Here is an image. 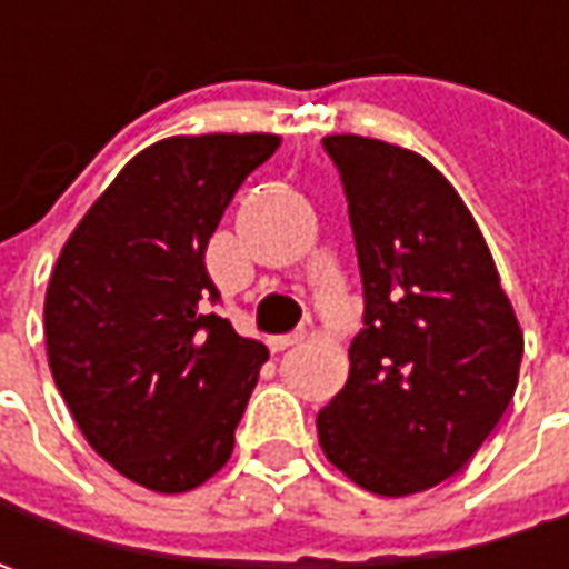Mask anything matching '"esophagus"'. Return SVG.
<instances>
[{
	"label": "esophagus",
	"mask_w": 569,
	"mask_h": 569,
	"mask_svg": "<svg viewBox=\"0 0 569 569\" xmlns=\"http://www.w3.org/2000/svg\"><path fill=\"white\" fill-rule=\"evenodd\" d=\"M297 341H303V332H291V336H274V339H269V348H272V351H284V348H291V345H297Z\"/></svg>",
	"instance_id": "1"
}]
</instances>
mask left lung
Instances as JSON below:
<instances>
[{
	"mask_svg": "<svg viewBox=\"0 0 569 569\" xmlns=\"http://www.w3.org/2000/svg\"><path fill=\"white\" fill-rule=\"evenodd\" d=\"M355 230L363 329L348 382L317 415L326 459L363 491L408 497L452 478L513 402L522 329L491 250L421 154L326 136Z\"/></svg>",
	"mask_w": 569,
	"mask_h": 569,
	"instance_id": "8db88e82",
	"label": "left lung"
}]
</instances>
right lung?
<instances>
[{"label": "right lung", "instance_id": "right-lung-1", "mask_svg": "<svg viewBox=\"0 0 569 569\" xmlns=\"http://www.w3.org/2000/svg\"><path fill=\"white\" fill-rule=\"evenodd\" d=\"M281 144L269 132L173 136L139 151L56 259L43 336L84 440L158 493L199 488L233 452L266 345L206 313L208 237Z\"/></svg>", "mask_w": 569, "mask_h": 569}]
</instances>
